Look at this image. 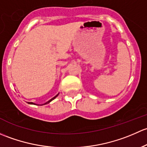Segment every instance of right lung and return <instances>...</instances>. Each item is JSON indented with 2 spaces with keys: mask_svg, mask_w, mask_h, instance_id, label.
Returning <instances> with one entry per match:
<instances>
[{
  "mask_svg": "<svg viewBox=\"0 0 147 147\" xmlns=\"http://www.w3.org/2000/svg\"><path fill=\"white\" fill-rule=\"evenodd\" d=\"M57 96H58V95H57V96H56L55 97H54V98H51V99L50 100H49V101H48V102H47L46 103H45V104H47V103H49V102H51V100H54V98H56V97H57ZM28 103H29V104H34V103H33V102H28Z\"/></svg>",
  "mask_w": 147,
  "mask_h": 147,
  "instance_id": "right-lung-1",
  "label": "right lung"
}]
</instances>
